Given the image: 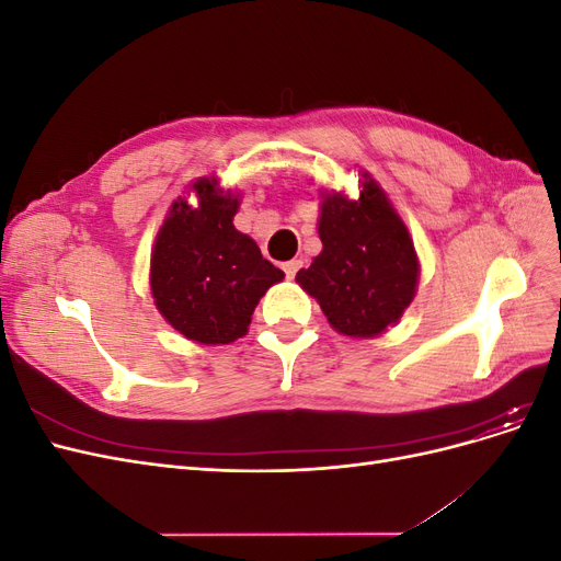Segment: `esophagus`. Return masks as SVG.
<instances>
[{
	"instance_id": "34e87169",
	"label": "esophagus",
	"mask_w": 561,
	"mask_h": 561,
	"mask_svg": "<svg viewBox=\"0 0 561 561\" xmlns=\"http://www.w3.org/2000/svg\"><path fill=\"white\" fill-rule=\"evenodd\" d=\"M299 268H301V262H299V260H290V262L283 264V271H285L287 278H295Z\"/></svg>"
}]
</instances>
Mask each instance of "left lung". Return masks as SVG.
<instances>
[{
	"instance_id": "left-lung-1",
	"label": "left lung",
	"mask_w": 561,
	"mask_h": 561,
	"mask_svg": "<svg viewBox=\"0 0 561 561\" xmlns=\"http://www.w3.org/2000/svg\"><path fill=\"white\" fill-rule=\"evenodd\" d=\"M360 198L325 194L318 236L322 252L297 283L346 336H377L400 320L416 295L419 257L410 231L381 186L363 173Z\"/></svg>"
}]
</instances>
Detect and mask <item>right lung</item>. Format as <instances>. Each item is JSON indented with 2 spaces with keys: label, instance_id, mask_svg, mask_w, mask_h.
Listing matches in <instances>:
<instances>
[{
  "label": "right lung",
  "instance_id": "1",
  "mask_svg": "<svg viewBox=\"0 0 561 561\" xmlns=\"http://www.w3.org/2000/svg\"><path fill=\"white\" fill-rule=\"evenodd\" d=\"M198 206L178 198L151 250L149 285L157 309L186 339L231 344L241 339L257 301L285 274L250 236L233 227L239 196L215 178L192 184Z\"/></svg>",
  "mask_w": 561,
  "mask_h": 561
}]
</instances>
